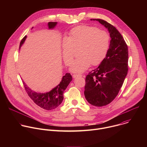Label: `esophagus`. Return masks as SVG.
Segmentation results:
<instances>
[{"instance_id":"esophagus-1","label":"esophagus","mask_w":147,"mask_h":147,"mask_svg":"<svg viewBox=\"0 0 147 147\" xmlns=\"http://www.w3.org/2000/svg\"><path fill=\"white\" fill-rule=\"evenodd\" d=\"M77 77H82V75H81V74H73V77L74 78H76Z\"/></svg>"}]
</instances>
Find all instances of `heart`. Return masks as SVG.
<instances>
[{"mask_svg": "<svg viewBox=\"0 0 147 147\" xmlns=\"http://www.w3.org/2000/svg\"><path fill=\"white\" fill-rule=\"evenodd\" d=\"M110 45L109 34L98 28L80 26L71 30L69 36L61 44L62 57L66 65H70L73 59V49L79 48L78 55L72 63L70 70L82 73L92 64L99 65L106 57Z\"/></svg>", "mask_w": 147, "mask_h": 147, "instance_id": "obj_1", "label": "heart"}]
</instances>
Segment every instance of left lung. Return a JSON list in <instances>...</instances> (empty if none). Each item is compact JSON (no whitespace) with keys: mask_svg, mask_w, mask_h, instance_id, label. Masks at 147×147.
<instances>
[{"mask_svg":"<svg viewBox=\"0 0 147 147\" xmlns=\"http://www.w3.org/2000/svg\"><path fill=\"white\" fill-rule=\"evenodd\" d=\"M91 20L107 28L111 38L106 57L86 78V99L92 105L100 107L112 102L122 87L128 72L129 52L123 37L114 26L101 19Z\"/></svg>","mask_w":147,"mask_h":147,"instance_id":"obj_1","label":"left lung"}]
</instances>
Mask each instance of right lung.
Masks as SVG:
<instances>
[{"mask_svg": "<svg viewBox=\"0 0 147 147\" xmlns=\"http://www.w3.org/2000/svg\"><path fill=\"white\" fill-rule=\"evenodd\" d=\"M57 22H49L48 24L49 29H53L57 24ZM27 38L26 35L20 42V48L24 44ZM72 80L70 73H66L62 77L59 84L51 91L45 93H38L31 90L23 82L24 86L28 96L38 106L45 110H52L57 108L63 100V92Z\"/></svg>", "mask_w": 147, "mask_h": 147, "instance_id": "obj_1", "label": "right lung"}]
</instances>
